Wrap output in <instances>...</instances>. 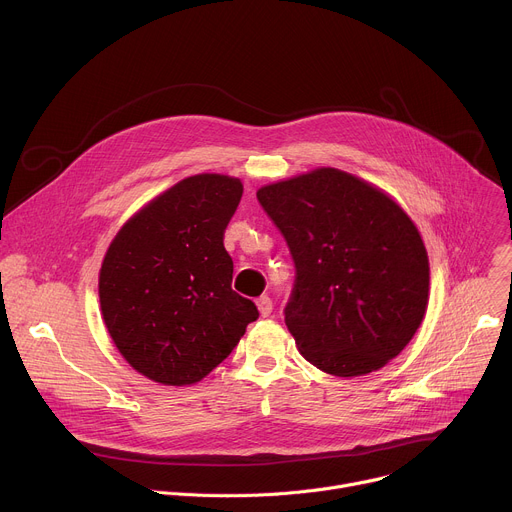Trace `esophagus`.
<instances>
[{"instance_id": "obj_1", "label": "esophagus", "mask_w": 512, "mask_h": 512, "mask_svg": "<svg viewBox=\"0 0 512 512\" xmlns=\"http://www.w3.org/2000/svg\"><path fill=\"white\" fill-rule=\"evenodd\" d=\"M257 308H259V314H261L263 318H269L271 312H273V302H271V298L261 296V298L257 300Z\"/></svg>"}]
</instances>
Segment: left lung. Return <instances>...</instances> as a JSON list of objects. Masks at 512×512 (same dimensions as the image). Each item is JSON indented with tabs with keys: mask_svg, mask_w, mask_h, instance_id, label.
Instances as JSON below:
<instances>
[{
	"mask_svg": "<svg viewBox=\"0 0 512 512\" xmlns=\"http://www.w3.org/2000/svg\"><path fill=\"white\" fill-rule=\"evenodd\" d=\"M296 279L283 308L300 352L334 377L367 375L417 332L429 261L411 218L381 190L334 168L263 186Z\"/></svg>",
	"mask_w": 512,
	"mask_h": 512,
	"instance_id": "8db88e82",
	"label": "left lung"
}]
</instances>
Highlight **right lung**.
<instances>
[{
  "label": "right lung",
  "instance_id": "add662e5",
  "mask_svg": "<svg viewBox=\"0 0 512 512\" xmlns=\"http://www.w3.org/2000/svg\"><path fill=\"white\" fill-rule=\"evenodd\" d=\"M241 196L237 178L190 176L127 221L105 255L103 320L123 358L156 383H198L259 318L231 287L223 243Z\"/></svg>",
  "mask_w": 512,
  "mask_h": 512
}]
</instances>
